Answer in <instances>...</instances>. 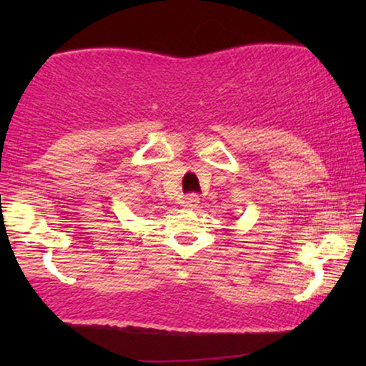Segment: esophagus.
<instances>
[{
	"mask_svg": "<svg viewBox=\"0 0 366 366\" xmlns=\"http://www.w3.org/2000/svg\"><path fill=\"white\" fill-rule=\"evenodd\" d=\"M198 203H199L198 194L192 193V194H187V198H184V202H183V207L184 208H197Z\"/></svg>",
	"mask_w": 366,
	"mask_h": 366,
	"instance_id": "esophagus-1",
	"label": "esophagus"
}]
</instances>
